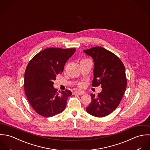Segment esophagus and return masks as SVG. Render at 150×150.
Here are the masks:
<instances>
[{
    "mask_svg": "<svg viewBox=\"0 0 150 150\" xmlns=\"http://www.w3.org/2000/svg\"><path fill=\"white\" fill-rule=\"evenodd\" d=\"M84 94V93H83V92H81V91H74V93H73V94H78V95H82V94Z\"/></svg>",
    "mask_w": 150,
    "mask_h": 150,
    "instance_id": "34e87169",
    "label": "esophagus"
}]
</instances>
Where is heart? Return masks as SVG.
Here are the masks:
<instances>
[{"label": "heart", "instance_id": "b5f03b06", "mask_svg": "<svg viewBox=\"0 0 150 150\" xmlns=\"http://www.w3.org/2000/svg\"><path fill=\"white\" fill-rule=\"evenodd\" d=\"M78 86H79V88H82L83 87V83H79Z\"/></svg>", "mask_w": 150, "mask_h": 150}]
</instances>
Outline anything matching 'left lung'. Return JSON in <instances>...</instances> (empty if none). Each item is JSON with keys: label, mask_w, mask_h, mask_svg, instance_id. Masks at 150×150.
I'll use <instances>...</instances> for the list:
<instances>
[{"label": "left lung", "mask_w": 150, "mask_h": 150, "mask_svg": "<svg viewBox=\"0 0 150 150\" xmlns=\"http://www.w3.org/2000/svg\"><path fill=\"white\" fill-rule=\"evenodd\" d=\"M83 52L94 62L92 86L101 85L102 91L97 96L90 94L91 101L86 111L96 117H105L119 105L127 86L125 66L113 53L96 46Z\"/></svg>", "instance_id": "1"}]
</instances>
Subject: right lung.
Instances as JSON below:
<instances>
[{
	"mask_svg": "<svg viewBox=\"0 0 150 150\" xmlns=\"http://www.w3.org/2000/svg\"><path fill=\"white\" fill-rule=\"evenodd\" d=\"M75 51L74 48H47L36 54L28 64L24 74L25 93L39 115L50 117L65 110L72 92L67 89L59 93L53 87V81L62 72L66 62Z\"/></svg>",
	"mask_w": 150,
	"mask_h": 150,
	"instance_id": "add662e5",
	"label": "right lung"
}]
</instances>
